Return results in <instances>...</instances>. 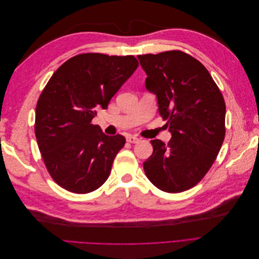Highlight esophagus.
I'll return each mask as SVG.
<instances>
[{
	"label": "esophagus",
	"mask_w": 259,
	"mask_h": 259,
	"mask_svg": "<svg viewBox=\"0 0 259 259\" xmlns=\"http://www.w3.org/2000/svg\"><path fill=\"white\" fill-rule=\"evenodd\" d=\"M126 142L130 143V144H136V143L139 142V138L136 137V136H131L130 135V136L126 137Z\"/></svg>",
	"instance_id": "esophagus-1"
}]
</instances>
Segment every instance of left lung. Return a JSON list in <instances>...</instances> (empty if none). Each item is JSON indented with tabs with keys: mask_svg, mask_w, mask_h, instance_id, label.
<instances>
[{
	"mask_svg": "<svg viewBox=\"0 0 259 259\" xmlns=\"http://www.w3.org/2000/svg\"><path fill=\"white\" fill-rule=\"evenodd\" d=\"M146 88L158 97L159 112L171 139L151 140L144 162L148 179L160 190L178 193L199 184L216 160L226 135V104L207 69L182 51L138 55Z\"/></svg>",
	"mask_w": 259,
	"mask_h": 259,
	"instance_id": "obj_1",
	"label": "left lung"
}]
</instances>
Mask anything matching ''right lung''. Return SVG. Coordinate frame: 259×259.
Returning <instances> with one entry per match:
<instances>
[{
	"mask_svg": "<svg viewBox=\"0 0 259 259\" xmlns=\"http://www.w3.org/2000/svg\"><path fill=\"white\" fill-rule=\"evenodd\" d=\"M137 67L133 55L80 54L46 84L36 104L34 132L46 169L61 188L89 193L108 179L125 138L105 135L92 120Z\"/></svg>",
	"mask_w": 259,
	"mask_h": 259,
	"instance_id": "add662e5",
	"label": "right lung"
}]
</instances>
